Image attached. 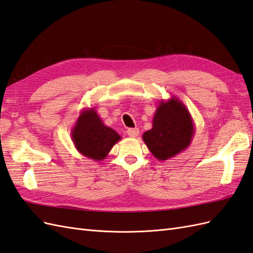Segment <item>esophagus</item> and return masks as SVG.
I'll return each mask as SVG.
<instances>
[{"mask_svg":"<svg viewBox=\"0 0 253 253\" xmlns=\"http://www.w3.org/2000/svg\"><path fill=\"white\" fill-rule=\"evenodd\" d=\"M126 133H127V135L129 136V137L135 138V137H137V136L139 135V129H138L137 127H134V128H128L127 131H126Z\"/></svg>","mask_w":253,"mask_h":253,"instance_id":"1","label":"esophagus"}]
</instances>
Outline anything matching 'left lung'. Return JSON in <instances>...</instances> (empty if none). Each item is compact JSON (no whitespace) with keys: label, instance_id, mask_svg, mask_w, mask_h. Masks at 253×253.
<instances>
[{"label":"left lung","instance_id":"1","mask_svg":"<svg viewBox=\"0 0 253 253\" xmlns=\"http://www.w3.org/2000/svg\"><path fill=\"white\" fill-rule=\"evenodd\" d=\"M194 135L192 115L181 100L171 97L160 102L152 128L143 133L142 139L156 160L167 161L188 148Z\"/></svg>","mask_w":253,"mask_h":253}]
</instances>
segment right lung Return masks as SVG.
<instances>
[{
  "mask_svg": "<svg viewBox=\"0 0 253 253\" xmlns=\"http://www.w3.org/2000/svg\"><path fill=\"white\" fill-rule=\"evenodd\" d=\"M71 138L85 158L100 162L110 153L121 136L102 121L94 107L84 108L71 129Z\"/></svg>",
  "mask_w": 253,
  "mask_h": 253,
  "instance_id": "1",
  "label": "right lung"
}]
</instances>
